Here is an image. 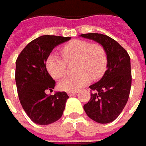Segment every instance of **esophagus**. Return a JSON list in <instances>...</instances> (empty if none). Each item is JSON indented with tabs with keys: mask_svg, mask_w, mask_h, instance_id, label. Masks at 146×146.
Wrapping results in <instances>:
<instances>
[{
	"mask_svg": "<svg viewBox=\"0 0 146 146\" xmlns=\"http://www.w3.org/2000/svg\"><path fill=\"white\" fill-rule=\"evenodd\" d=\"M77 94V91H74V92H68V96H73Z\"/></svg>",
	"mask_w": 146,
	"mask_h": 146,
	"instance_id": "obj_1",
	"label": "esophagus"
}]
</instances>
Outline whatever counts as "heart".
<instances>
[{
  "label": "heart",
  "instance_id": "heart-1",
  "mask_svg": "<svg viewBox=\"0 0 146 146\" xmlns=\"http://www.w3.org/2000/svg\"><path fill=\"white\" fill-rule=\"evenodd\" d=\"M61 52L68 61L78 60L76 76L64 78L59 84L60 90L74 92L88 85L91 78H102L108 67V55L102 45L86 40H73L64 45ZM45 66L48 73L55 79L62 78L66 73V62L63 58L51 53L46 59Z\"/></svg>",
  "mask_w": 146,
  "mask_h": 146
}]
</instances>
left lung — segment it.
<instances>
[{"mask_svg": "<svg viewBox=\"0 0 146 146\" xmlns=\"http://www.w3.org/2000/svg\"><path fill=\"white\" fill-rule=\"evenodd\" d=\"M80 36L102 45L108 55V69L98 82L89 86L94 92L83 108L94 121L111 123L122 112L128 102L132 85L130 57L124 48L108 35L89 33Z\"/></svg>", "mask_w": 146, "mask_h": 146, "instance_id": "left-lung-1", "label": "left lung"}]
</instances>
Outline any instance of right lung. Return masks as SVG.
Returning a JSON list of instances; mask_svg holds the SVG:
<instances>
[{"label": "right lung", "mask_w": 146, "mask_h": 146, "mask_svg": "<svg viewBox=\"0 0 146 146\" xmlns=\"http://www.w3.org/2000/svg\"><path fill=\"white\" fill-rule=\"evenodd\" d=\"M70 37L42 35L29 43L16 60L15 81L22 107L34 123L47 125L62 116L69 97L66 92L53 91L56 82L45 66L46 59L53 48Z\"/></svg>", "instance_id": "right-lung-1"}]
</instances>
